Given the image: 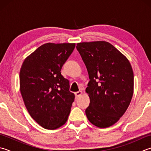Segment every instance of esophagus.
I'll use <instances>...</instances> for the list:
<instances>
[{
    "label": "esophagus",
    "instance_id": "1",
    "mask_svg": "<svg viewBox=\"0 0 151 151\" xmlns=\"http://www.w3.org/2000/svg\"><path fill=\"white\" fill-rule=\"evenodd\" d=\"M82 93V91H76V92L75 93V95L76 97H78L79 96H81Z\"/></svg>",
    "mask_w": 151,
    "mask_h": 151
}]
</instances>
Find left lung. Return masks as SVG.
Instances as JSON below:
<instances>
[{"instance_id": "8db88e82", "label": "left lung", "mask_w": 151, "mask_h": 151, "mask_svg": "<svg viewBox=\"0 0 151 151\" xmlns=\"http://www.w3.org/2000/svg\"><path fill=\"white\" fill-rule=\"evenodd\" d=\"M89 75L86 91L88 120L99 128L113 125L124 114L134 93V73L124 55L105 41L76 44Z\"/></svg>"}]
</instances>
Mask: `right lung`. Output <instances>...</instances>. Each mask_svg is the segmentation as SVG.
Instances as JSON below:
<instances>
[{
  "instance_id": "obj_1",
  "label": "right lung",
  "mask_w": 151,
  "mask_h": 151,
  "mask_svg": "<svg viewBox=\"0 0 151 151\" xmlns=\"http://www.w3.org/2000/svg\"><path fill=\"white\" fill-rule=\"evenodd\" d=\"M75 44L46 43L23 61L19 73L20 91L31 116L48 129L67 122L74 93L69 82L61 73Z\"/></svg>"
}]
</instances>
